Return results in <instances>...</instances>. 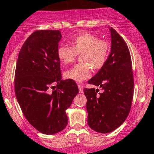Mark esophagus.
<instances>
[{"label": "esophagus", "mask_w": 154, "mask_h": 154, "mask_svg": "<svg viewBox=\"0 0 154 154\" xmlns=\"http://www.w3.org/2000/svg\"><path fill=\"white\" fill-rule=\"evenodd\" d=\"M78 88H79V92H80V93L84 92V90H83V86L82 85L78 84Z\"/></svg>", "instance_id": "esophagus-1"}]
</instances>
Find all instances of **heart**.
<instances>
[{
  "instance_id": "obj_1",
  "label": "heart",
  "mask_w": 154,
  "mask_h": 154,
  "mask_svg": "<svg viewBox=\"0 0 154 154\" xmlns=\"http://www.w3.org/2000/svg\"><path fill=\"white\" fill-rule=\"evenodd\" d=\"M70 48L60 45L57 49L58 59L66 65L74 62L80 55L81 63L65 71L64 77L76 82H81L91 75V67L100 70L104 65L109 54V44L90 33H81L69 40Z\"/></svg>"
}]
</instances>
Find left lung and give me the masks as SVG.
<instances>
[{"instance_id":"1","label":"left lung","mask_w":154,"mask_h":154,"mask_svg":"<svg viewBox=\"0 0 154 154\" xmlns=\"http://www.w3.org/2000/svg\"><path fill=\"white\" fill-rule=\"evenodd\" d=\"M111 39L110 53L104 65L88 80L99 87L84 90L87 97V123L92 130L108 134L120 127L131 110L134 96V77L128 48L121 36L109 27Z\"/></svg>"}]
</instances>
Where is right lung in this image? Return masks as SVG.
<instances>
[{"mask_svg": "<svg viewBox=\"0 0 154 154\" xmlns=\"http://www.w3.org/2000/svg\"><path fill=\"white\" fill-rule=\"evenodd\" d=\"M61 38L60 30L33 33L19 52L15 71V94L23 115L34 128L48 135L67 127L66 110L79 91L74 80L61 79L57 55Z\"/></svg>", "mask_w": 154, "mask_h": 154, "instance_id": "add662e5", "label": "right lung"}]
</instances>
